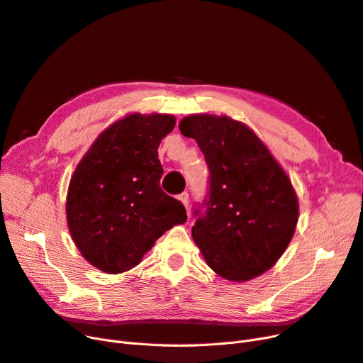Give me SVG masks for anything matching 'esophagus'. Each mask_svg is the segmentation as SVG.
Returning <instances> with one entry per match:
<instances>
[{
  "label": "esophagus",
  "instance_id": "34e87169",
  "mask_svg": "<svg viewBox=\"0 0 363 363\" xmlns=\"http://www.w3.org/2000/svg\"><path fill=\"white\" fill-rule=\"evenodd\" d=\"M178 199L182 201V204L185 206V207H188V201H189V197H188V193H181L179 196H178Z\"/></svg>",
  "mask_w": 363,
  "mask_h": 363
}]
</instances>
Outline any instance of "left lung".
<instances>
[{
    "instance_id": "left-lung-1",
    "label": "left lung",
    "mask_w": 363,
    "mask_h": 363,
    "mask_svg": "<svg viewBox=\"0 0 363 363\" xmlns=\"http://www.w3.org/2000/svg\"><path fill=\"white\" fill-rule=\"evenodd\" d=\"M208 166V193L193 226L206 263L234 282L262 275L287 249L298 201L290 178L244 123L228 116L191 114L179 122Z\"/></svg>"
}]
</instances>
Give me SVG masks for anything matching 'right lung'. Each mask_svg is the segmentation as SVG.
Here are the masks:
<instances>
[{
  "instance_id": "obj_1",
  "label": "right lung",
  "mask_w": 363,
  "mask_h": 363,
  "mask_svg": "<svg viewBox=\"0 0 363 363\" xmlns=\"http://www.w3.org/2000/svg\"><path fill=\"white\" fill-rule=\"evenodd\" d=\"M175 128L172 114L132 113L94 141L69 184L67 226L81 255L106 274L137 266L174 225L182 203L160 188V141Z\"/></svg>"
}]
</instances>
